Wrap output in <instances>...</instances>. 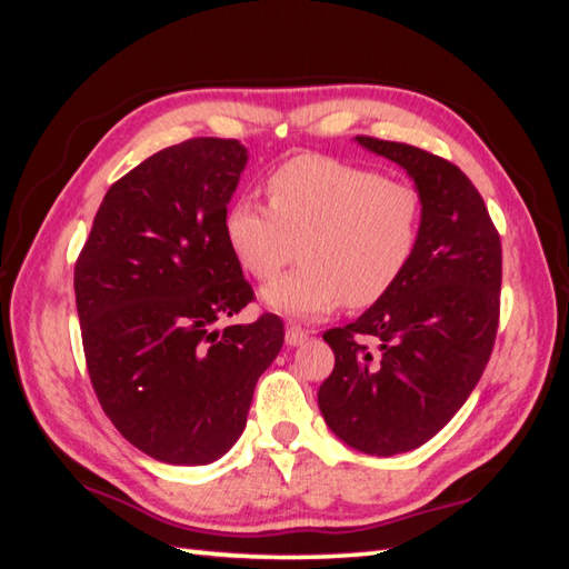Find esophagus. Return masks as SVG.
<instances>
[{"label":"esophagus","instance_id":"34e87169","mask_svg":"<svg viewBox=\"0 0 569 569\" xmlns=\"http://www.w3.org/2000/svg\"><path fill=\"white\" fill-rule=\"evenodd\" d=\"M308 335L310 332L306 328H300V325H291V328H286V345H291V347L303 345L308 340Z\"/></svg>","mask_w":569,"mask_h":569}]
</instances>
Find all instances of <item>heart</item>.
<instances>
[{
	"label": "heart",
	"mask_w": 569,
	"mask_h": 569,
	"mask_svg": "<svg viewBox=\"0 0 569 569\" xmlns=\"http://www.w3.org/2000/svg\"><path fill=\"white\" fill-rule=\"evenodd\" d=\"M269 202L237 200L224 214V239L257 281L281 273L300 241L298 269L263 291L266 303L286 316H328L342 300L373 306L416 257L420 192L373 168L300 156L269 178Z\"/></svg>",
	"instance_id": "heart-1"
}]
</instances>
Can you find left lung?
Wrapping results in <instances>:
<instances>
[{
    "mask_svg": "<svg viewBox=\"0 0 569 569\" xmlns=\"http://www.w3.org/2000/svg\"><path fill=\"white\" fill-rule=\"evenodd\" d=\"M357 141L416 180L422 224L401 281L359 320L322 335L335 369L318 403L342 442L391 457L435 438L485 373L499 330L501 237L455 163L410 143Z\"/></svg>",
    "mask_w": 569,
    "mask_h": 569,
    "instance_id": "1",
    "label": "left lung"
}]
</instances>
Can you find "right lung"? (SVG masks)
I'll return each instance as SVG.
<instances>
[{"label": "right lung", "instance_id": "add662e5", "mask_svg": "<svg viewBox=\"0 0 569 569\" xmlns=\"http://www.w3.org/2000/svg\"><path fill=\"white\" fill-rule=\"evenodd\" d=\"M247 166L237 139L198 137L149 156L107 190L76 261L84 361L102 410L141 452L208 465L237 442L253 389L283 345L224 239Z\"/></svg>", "mask_w": 569, "mask_h": 569}]
</instances>
